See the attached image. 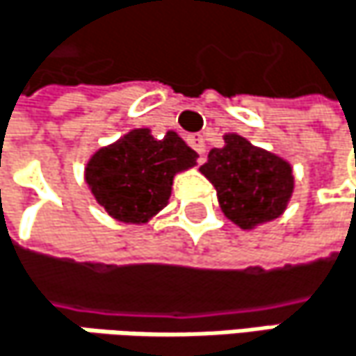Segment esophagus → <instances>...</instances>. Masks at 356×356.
Masks as SVG:
<instances>
[{"label": "esophagus", "mask_w": 356, "mask_h": 356, "mask_svg": "<svg viewBox=\"0 0 356 356\" xmlns=\"http://www.w3.org/2000/svg\"><path fill=\"white\" fill-rule=\"evenodd\" d=\"M186 141H188V145L199 154V156H202L204 154V149H207V145H204V139H202V135H188L186 137Z\"/></svg>", "instance_id": "1"}]
</instances>
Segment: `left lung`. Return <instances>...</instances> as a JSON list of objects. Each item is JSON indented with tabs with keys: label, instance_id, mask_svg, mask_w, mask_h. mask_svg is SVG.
Listing matches in <instances>:
<instances>
[{
	"label": "left lung",
	"instance_id": "8db88e82",
	"mask_svg": "<svg viewBox=\"0 0 356 356\" xmlns=\"http://www.w3.org/2000/svg\"><path fill=\"white\" fill-rule=\"evenodd\" d=\"M200 172L215 186L225 217L242 229L277 219L293 193L289 163L234 133L221 149L209 152Z\"/></svg>",
	"mask_w": 356,
	"mask_h": 356
}]
</instances>
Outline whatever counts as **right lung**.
Instances as JSON below:
<instances>
[{"label":"right lung","mask_w":356,"mask_h":356,"mask_svg":"<svg viewBox=\"0 0 356 356\" xmlns=\"http://www.w3.org/2000/svg\"><path fill=\"white\" fill-rule=\"evenodd\" d=\"M197 157L172 131L154 139L149 129H135L90 159L86 180L114 219L145 223L165 207L174 174L193 168Z\"/></svg>","instance_id":"right-lung-1"}]
</instances>
